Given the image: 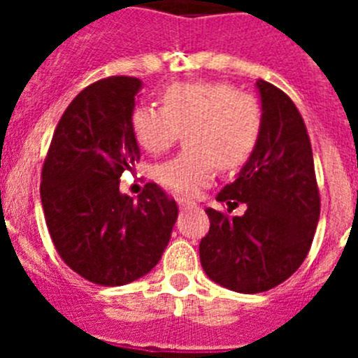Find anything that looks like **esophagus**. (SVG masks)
Returning a JSON list of instances; mask_svg holds the SVG:
<instances>
[{"label": "esophagus", "mask_w": 358, "mask_h": 358, "mask_svg": "<svg viewBox=\"0 0 358 358\" xmlns=\"http://www.w3.org/2000/svg\"><path fill=\"white\" fill-rule=\"evenodd\" d=\"M177 204H179L181 210H189V208L197 206V204H195L194 201H189V199H177Z\"/></svg>", "instance_id": "obj_1"}]
</instances>
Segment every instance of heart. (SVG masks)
<instances>
[{"label": "heart", "mask_w": 358, "mask_h": 358, "mask_svg": "<svg viewBox=\"0 0 358 358\" xmlns=\"http://www.w3.org/2000/svg\"><path fill=\"white\" fill-rule=\"evenodd\" d=\"M161 109L132 110L131 129L143 150L159 154L186 131V150L156 169L157 181L177 194L195 195L224 172L248 163L264 131V107L227 82H179L159 96Z\"/></svg>", "instance_id": "1"}]
</instances>
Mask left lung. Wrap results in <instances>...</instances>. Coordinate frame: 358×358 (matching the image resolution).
Segmentation results:
<instances>
[{"mask_svg": "<svg viewBox=\"0 0 358 358\" xmlns=\"http://www.w3.org/2000/svg\"><path fill=\"white\" fill-rule=\"evenodd\" d=\"M264 131L238 177L217 195L242 217L208 208L210 231L199 255L204 273L229 290L265 292L283 283L306 258L317 227L321 197L305 122L276 85L256 82Z\"/></svg>", "mask_w": 358, "mask_h": 358, "instance_id": "obj_1", "label": "left lung"}]
</instances>
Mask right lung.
Instances as JSON below:
<instances>
[{
    "mask_svg": "<svg viewBox=\"0 0 358 358\" xmlns=\"http://www.w3.org/2000/svg\"><path fill=\"white\" fill-rule=\"evenodd\" d=\"M141 80L107 77L73 98L41 173L44 220L64 264L91 283L120 287L150 273L169 245L177 204L156 182L134 201L120 177L140 161L131 115Z\"/></svg>",
    "mask_w": 358,
    "mask_h": 358,
    "instance_id": "1",
    "label": "right lung"
}]
</instances>
